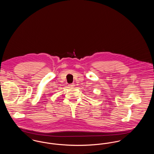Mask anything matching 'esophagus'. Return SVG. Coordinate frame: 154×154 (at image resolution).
Here are the masks:
<instances>
[{"instance_id":"1","label":"esophagus","mask_w":154,"mask_h":154,"mask_svg":"<svg viewBox=\"0 0 154 154\" xmlns=\"http://www.w3.org/2000/svg\"><path fill=\"white\" fill-rule=\"evenodd\" d=\"M68 86H69L70 88H73L74 87V83L70 84H69Z\"/></svg>"}]
</instances>
